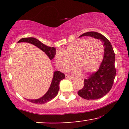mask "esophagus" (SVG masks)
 I'll return each instance as SVG.
<instances>
[{
  "label": "esophagus",
  "mask_w": 129,
  "mask_h": 129,
  "mask_svg": "<svg viewBox=\"0 0 129 129\" xmlns=\"http://www.w3.org/2000/svg\"><path fill=\"white\" fill-rule=\"evenodd\" d=\"M66 78H67V79H73V77L69 76V75H66Z\"/></svg>",
  "instance_id": "obj_1"
}]
</instances>
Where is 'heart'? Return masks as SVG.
<instances>
[{
  "instance_id": "heart-1",
  "label": "heart",
  "mask_w": 129,
  "mask_h": 129,
  "mask_svg": "<svg viewBox=\"0 0 129 129\" xmlns=\"http://www.w3.org/2000/svg\"><path fill=\"white\" fill-rule=\"evenodd\" d=\"M103 53L104 46L100 40H77L56 54V65L61 72H66L73 67L75 62L78 67L75 70L76 73L82 71L85 74L92 73L100 66Z\"/></svg>"
}]
</instances>
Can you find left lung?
<instances>
[{
    "mask_svg": "<svg viewBox=\"0 0 129 129\" xmlns=\"http://www.w3.org/2000/svg\"><path fill=\"white\" fill-rule=\"evenodd\" d=\"M90 36L100 39L104 47L103 61L96 73L84 81V87L78 91L79 96L87 100L101 98L109 92L116 76L115 54L110 41L103 35L94 31L85 33L79 36Z\"/></svg>",
    "mask_w": 129,
    "mask_h": 129,
    "instance_id": "left-lung-1",
    "label": "left lung"
}]
</instances>
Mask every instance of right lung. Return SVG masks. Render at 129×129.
<instances>
[{"instance_id":"add662e5","label":"right lung","mask_w":129,"mask_h":129,"mask_svg":"<svg viewBox=\"0 0 129 129\" xmlns=\"http://www.w3.org/2000/svg\"><path fill=\"white\" fill-rule=\"evenodd\" d=\"M19 42H27L31 44L38 47L39 49L42 50L48 56L50 59L51 60L54 58L56 54V48L54 47H48L45 44H42L41 41L35 38H24L18 41ZM65 78V75L59 71H55L53 73V77L51 85L47 93L43 96L36 100H27L31 103L42 104L50 101L57 96L59 90V82L62 79Z\"/></svg>"}]
</instances>
